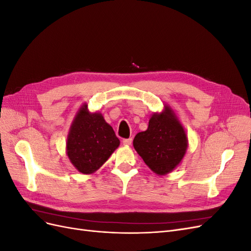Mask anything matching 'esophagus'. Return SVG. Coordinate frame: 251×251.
Here are the masks:
<instances>
[{
    "label": "esophagus",
    "mask_w": 251,
    "mask_h": 251,
    "mask_svg": "<svg viewBox=\"0 0 251 251\" xmlns=\"http://www.w3.org/2000/svg\"><path fill=\"white\" fill-rule=\"evenodd\" d=\"M124 144L126 147H130L131 144H132V139L131 138H128V139H124Z\"/></svg>",
    "instance_id": "obj_1"
}]
</instances>
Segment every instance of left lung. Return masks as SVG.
<instances>
[{"label": "left lung", "mask_w": 251, "mask_h": 251, "mask_svg": "<svg viewBox=\"0 0 251 251\" xmlns=\"http://www.w3.org/2000/svg\"><path fill=\"white\" fill-rule=\"evenodd\" d=\"M133 146L151 171L164 176L183 160L188 139L176 113L165 104L162 112L151 116L148 130L135 136Z\"/></svg>", "instance_id": "left-lung-1"}]
</instances>
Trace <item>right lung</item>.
Wrapping results in <instances>:
<instances>
[{"instance_id": "obj_1", "label": "right lung", "mask_w": 251, "mask_h": 251, "mask_svg": "<svg viewBox=\"0 0 251 251\" xmlns=\"http://www.w3.org/2000/svg\"><path fill=\"white\" fill-rule=\"evenodd\" d=\"M120 144L113 127L100 112H90L83 103L75 114L68 133L66 153L79 173L100 170Z\"/></svg>"}]
</instances>
